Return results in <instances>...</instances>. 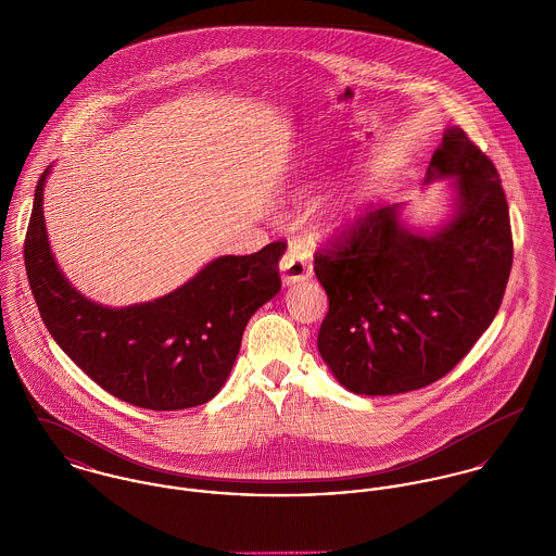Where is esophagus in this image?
Segmentation results:
<instances>
[{"label": "esophagus", "instance_id": "esophagus-1", "mask_svg": "<svg viewBox=\"0 0 556 556\" xmlns=\"http://www.w3.org/2000/svg\"><path fill=\"white\" fill-rule=\"evenodd\" d=\"M280 271H282V282L287 287L308 280L313 276V261L302 241L298 239L289 241V248L280 261Z\"/></svg>", "mask_w": 556, "mask_h": 556}]
</instances>
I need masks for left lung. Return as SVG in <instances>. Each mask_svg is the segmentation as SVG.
<instances>
[{"instance_id":"8db88e82","label":"left lung","mask_w":556,"mask_h":556,"mask_svg":"<svg viewBox=\"0 0 556 556\" xmlns=\"http://www.w3.org/2000/svg\"><path fill=\"white\" fill-rule=\"evenodd\" d=\"M441 177H452L456 214L439 231H410L400 205H383L315 254L329 300L318 353L353 394L392 396L439 381L498 313L514 258L498 170L454 126L426 184Z\"/></svg>"}]
</instances>
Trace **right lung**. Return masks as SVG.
I'll list each match as a JSON object with an SVG mask.
<instances>
[{"mask_svg":"<svg viewBox=\"0 0 556 556\" xmlns=\"http://www.w3.org/2000/svg\"><path fill=\"white\" fill-rule=\"evenodd\" d=\"M38 179L25 238L29 289L53 340L111 396L150 410L205 404L225 386L250 317L280 291L285 241L245 256H218L154 302L109 308L60 271L45 227Z\"/></svg>","mask_w":556,"mask_h":556,"instance_id":"add662e5","label":"right lung"}]
</instances>
